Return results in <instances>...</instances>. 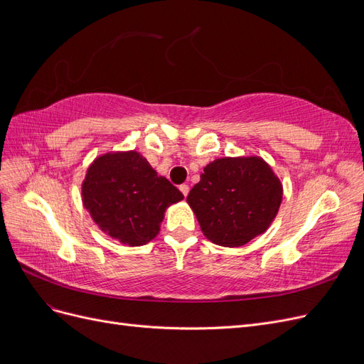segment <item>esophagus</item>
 <instances>
[{
	"mask_svg": "<svg viewBox=\"0 0 364 364\" xmlns=\"http://www.w3.org/2000/svg\"><path fill=\"white\" fill-rule=\"evenodd\" d=\"M179 190H181V191H182V194L186 197V196H188V193H190V186L186 185V183H182V185L179 186Z\"/></svg>",
	"mask_w": 364,
	"mask_h": 364,
	"instance_id": "34e87169",
	"label": "esophagus"
}]
</instances>
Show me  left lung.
<instances>
[{"mask_svg": "<svg viewBox=\"0 0 364 364\" xmlns=\"http://www.w3.org/2000/svg\"><path fill=\"white\" fill-rule=\"evenodd\" d=\"M282 200V185L258 156L208 164L186 202L203 235L225 247L245 246L266 232Z\"/></svg>", "mask_w": 364, "mask_h": 364, "instance_id": "obj_1", "label": "left lung"}]
</instances>
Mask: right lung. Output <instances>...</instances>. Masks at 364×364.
Wrapping results in <instances>:
<instances>
[{
	"label": "right lung",
	"mask_w": 364,
	"mask_h": 364,
	"mask_svg": "<svg viewBox=\"0 0 364 364\" xmlns=\"http://www.w3.org/2000/svg\"><path fill=\"white\" fill-rule=\"evenodd\" d=\"M82 197L103 232L123 245L142 246L158 235L165 209L183 194L134 150L97 158L86 171Z\"/></svg>",
	"instance_id": "obj_1"
}]
</instances>
